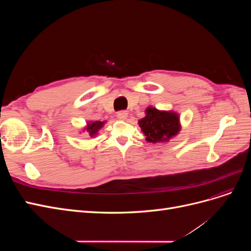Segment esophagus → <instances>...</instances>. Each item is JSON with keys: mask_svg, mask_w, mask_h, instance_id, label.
I'll use <instances>...</instances> for the list:
<instances>
[{"mask_svg": "<svg viewBox=\"0 0 251 251\" xmlns=\"http://www.w3.org/2000/svg\"><path fill=\"white\" fill-rule=\"evenodd\" d=\"M127 112L126 111H119L118 113H117V117L119 118V119H121V120H125V119H126V117H127Z\"/></svg>", "mask_w": 251, "mask_h": 251, "instance_id": "esophagus-1", "label": "esophagus"}]
</instances>
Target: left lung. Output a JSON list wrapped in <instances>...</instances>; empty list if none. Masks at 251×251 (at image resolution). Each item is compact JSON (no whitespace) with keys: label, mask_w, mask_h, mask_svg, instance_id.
Segmentation results:
<instances>
[{"label":"left lung","mask_w":251,"mask_h":251,"mask_svg":"<svg viewBox=\"0 0 251 251\" xmlns=\"http://www.w3.org/2000/svg\"><path fill=\"white\" fill-rule=\"evenodd\" d=\"M138 125L146 135V140L153 143L168 142L181 128L177 113L159 111L153 107L146 110V116L138 121Z\"/></svg>","instance_id":"left-lung-1"}]
</instances>
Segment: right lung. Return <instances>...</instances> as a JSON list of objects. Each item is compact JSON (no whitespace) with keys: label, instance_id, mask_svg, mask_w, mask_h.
<instances>
[{"label":"right lung","instance_id":"add662e5","mask_svg":"<svg viewBox=\"0 0 251 251\" xmlns=\"http://www.w3.org/2000/svg\"><path fill=\"white\" fill-rule=\"evenodd\" d=\"M105 121H90V123L87 124V127L85 128V130H87V132L89 133V135L91 136V137H94V136L97 134V132L100 130V128L103 126Z\"/></svg>","mask_w":251,"mask_h":251}]
</instances>
